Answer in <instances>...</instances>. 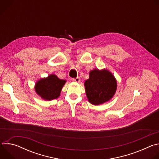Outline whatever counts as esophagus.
<instances>
[{"label": "esophagus", "instance_id": "obj_1", "mask_svg": "<svg viewBox=\"0 0 159 159\" xmlns=\"http://www.w3.org/2000/svg\"><path fill=\"white\" fill-rule=\"evenodd\" d=\"M72 80L74 81V82H79L80 80V78H79V77H76V78L73 79Z\"/></svg>", "mask_w": 159, "mask_h": 159}]
</instances>
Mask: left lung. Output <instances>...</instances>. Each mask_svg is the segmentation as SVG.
Instances as JSON below:
<instances>
[{"label": "left lung", "instance_id": "left-lung-1", "mask_svg": "<svg viewBox=\"0 0 159 159\" xmlns=\"http://www.w3.org/2000/svg\"><path fill=\"white\" fill-rule=\"evenodd\" d=\"M88 101L94 105H99L109 101L115 95L117 82L109 71L94 69L89 73V79L84 82Z\"/></svg>", "mask_w": 159, "mask_h": 159}]
</instances>
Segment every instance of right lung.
<instances>
[{"instance_id": "add662e5", "label": "right lung", "mask_w": 159, "mask_h": 159, "mask_svg": "<svg viewBox=\"0 0 159 159\" xmlns=\"http://www.w3.org/2000/svg\"><path fill=\"white\" fill-rule=\"evenodd\" d=\"M66 80L60 79L54 74L39 80L35 85L36 93L44 100L50 101L58 98Z\"/></svg>"}]
</instances>
